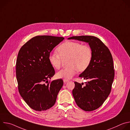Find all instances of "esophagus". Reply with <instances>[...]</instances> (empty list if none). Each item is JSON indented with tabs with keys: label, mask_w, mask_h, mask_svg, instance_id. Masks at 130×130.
<instances>
[{
	"label": "esophagus",
	"mask_w": 130,
	"mask_h": 130,
	"mask_svg": "<svg viewBox=\"0 0 130 130\" xmlns=\"http://www.w3.org/2000/svg\"><path fill=\"white\" fill-rule=\"evenodd\" d=\"M63 82H64V83H66L68 82V80H63Z\"/></svg>",
	"instance_id": "1"
}]
</instances>
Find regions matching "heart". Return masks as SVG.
<instances>
[{"label": "heart", "mask_w": 130, "mask_h": 130, "mask_svg": "<svg viewBox=\"0 0 130 130\" xmlns=\"http://www.w3.org/2000/svg\"><path fill=\"white\" fill-rule=\"evenodd\" d=\"M59 53H50L48 60L51 65L58 69L61 66L62 58H69L70 67L62 69L57 73L59 79L69 80L80 71H84L89 67L92 60V52L87 45H82L79 42L67 41L60 45L57 48Z\"/></svg>", "instance_id": "heart-1"}]
</instances>
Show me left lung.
Wrapping results in <instances>:
<instances>
[{"label": "left lung", "instance_id": "obj_1", "mask_svg": "<svg viewBox=\"0 0 130 130\" xmlns=\"http://www.w3.org/2000/svg\"><path fill=\"white\" fill-rule=\"evenodd\" d=\"M68 40L88 43L92 52L91 62L79 77L88 80L85 85L75 82L72 95L77 105L85 111L99 108L110 94L114 78L113 60L108 48L93 36H76Z\"/></svg>", "mask_w": 130, "mask_h": 130}]
</instances>
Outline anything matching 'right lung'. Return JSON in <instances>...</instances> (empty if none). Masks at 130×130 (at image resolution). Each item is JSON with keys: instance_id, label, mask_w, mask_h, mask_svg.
<instances>
[{"instance_id": "right-lung-1", "label": "right lung", "mask_w": 130, "mask_h": 130, "mask_svg": "<svg viewBox=\"0 0 130 130\" xmlns=\"http://www.w3.org/2000/svg\"><path fill=\"white\" fill-rule=\"evenodd\" d=\"M64 39L62 37L36 36L18 52L16 64L18 90L26 103L35 110L41 112L53 106L63 86L62 79L48 83V79L55 74L48 57Z\"/></svg>"}]
</instances>
